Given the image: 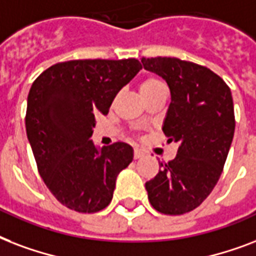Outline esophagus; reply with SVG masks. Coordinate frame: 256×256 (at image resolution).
I'll return each instance as SVG.
<instances>
[{"mask_svg":"<svg viewBox=\"0 0 256 256\" xmlns=\"http://www.w3.org/2000/svg\"><path fill=\"white\" fill-rule=\"evenodd\" d=\"M142 156H144V152H142V150H138V148H134V159L138 160V159H140V158H142Z\"/></svg>","mask_w":256,"mask_h":256,"instance_id":"1","label":"esophagus"}]
</instances>
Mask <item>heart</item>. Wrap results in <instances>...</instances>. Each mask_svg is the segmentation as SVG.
<instances>
[{"instance_id":"heart-1","label":"heart","mask_w":256,"mask_h":256,"mask_svg":"<svg viewBox=\"0 0 256 256\" xmlns=\"http://www.w3.org/2000/svg\"><path fill=\"white\" fill-rule=\"evenodd\" d=\"M162 88H166V86L158 77H146V80H142V84H140V93H142V97H146Z\"/></svg>"}]
</instances>
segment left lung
Masks as SVG:
<instances>
[{
	"instance_id": "left-lung-1",
	"label": "left lung",
	"mask_w": 256,
	"mask_h": 256,
	"mask_svg": "<svg viewBox=\"0 0 256 256\" xmlns=\"http://www.w3.org/2000/svg\"><path fill=\"white\" fill-rule=\"evenodd\" d=\"M142 62L170 86L163 132L179 144L175 159L160 164L146 183L148 199L159 212L183 215L199 207L220 178L235 132L232 96L222 77L195 62L175 57Z\"/></svg>"
}]
</instances>
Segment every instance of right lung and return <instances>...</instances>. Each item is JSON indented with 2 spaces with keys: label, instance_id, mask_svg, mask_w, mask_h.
Listing matches in <instances>:
<instances>
[{
  "label": "right lung",
  "instance_id": "obj_1",
  "mask_svg": "<svg viewBox=\"0 0 256 256\" xmlns=\"http://www.w3.org/2000/svg\"><path fill=\"white\" fill-rule=\"evenodd\" d=\"M142 69L136 58L72 60L44 70L28 94V140L44 183L77 212L106 208L116 178L134 160L126 142L97 150L94 114H106L118 90Z\"/></svg>",
  "mask_w": 256,
  "mask_h": 256
}]
</instances>
